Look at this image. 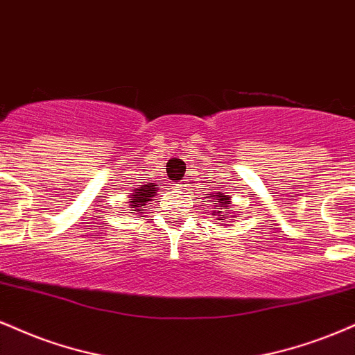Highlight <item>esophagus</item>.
<instances>
[{"label":"esophagus","mask_w":355,"mask_h":355,"mask_svg":"<svg viewBox=\"0 0 355 355\" xmlns=\"http://www.w3.org/2000/svg\"><path fill=\"white\" fill-rule=\"evenodd\" d=\"M183 187V183H177V189H182Z\"/></svg>","instance_id":"1"}]
</instances>
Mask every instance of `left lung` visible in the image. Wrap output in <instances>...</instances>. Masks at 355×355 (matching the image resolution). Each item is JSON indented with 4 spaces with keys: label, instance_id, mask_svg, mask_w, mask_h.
<instances>
[{
    "label": "left lung",
    "instance_id": "8db88e82",
    "mask_svg": "<svg viewBox=\"0 0 355 355\" xmlns=\"http://www.w3.org/2000/svg\"><path fill=\"white\" fill-rule=\"evenodd\" d=\"M208 198V196H205ZM211 215L216 216V220L221 221V226H232L228 225L230 218H236L238 213L234 211L233 208V202H232V196L223 193V191H215L211 193Z\"/></svg>",
    "mask_w": 355,
    "mask_h": 355
}]
</instances>
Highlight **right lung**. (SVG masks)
Wrapping results in <instances>:
<instances>
[{"label":"right lung","instance_id":"obj_1","mask_svg":"<svg viewBox=\"0 0 355 355\" xmlns=\"http://www.w3.org/2000/svg\"><path fill=\"white\" fill-rule=\"evenodd\" d=\"M157 191H159V185L157 183H145V185H139V189H134L132 193H129V213H134V215H142L145 207H147L148 202H152L153 196H157Z\"/></svg>","mask_w":355,"mask_h":355}]
</instances>
